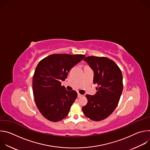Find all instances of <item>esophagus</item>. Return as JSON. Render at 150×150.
Instances as JSON below:
<instances>
[{
	"label": "esophagus",
	"instance_id": "obj_1",
	"mask_svg": "<svg viewBox=\"0 0 150 150\" xmlns=\"http://www.w3.org/2000/svg\"><path fill=\"white\" fill-rule=\"evenodd\" d=\"M82 95L80 94L79 93H78V97H82Z\"/></svg>",
	"mask_w": 150,
	"mask_h": 150
}]
</instances>
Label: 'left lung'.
Instances as JSON below:
<instances>
[{"instance_id":"8db88e82","label":"left lung","mask_w":150,"mask_h":150,"mask_svg":"<svg viewBox=\"0 0 150 150\" xmlns=\"http://www.w3.org/2000/svg\"><path fill=\"white\" fill-rule=\"evenodd\" d=\"M94 72L97 93L87 95V104L82 107L85 116L94 121L108 117L115 110L123 90L122 74L112 60L105 57L88 56L83 59Z\"/></svg>"}]
</instances>
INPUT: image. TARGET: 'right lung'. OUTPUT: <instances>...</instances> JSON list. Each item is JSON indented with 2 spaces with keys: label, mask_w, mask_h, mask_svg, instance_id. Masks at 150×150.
<instances>
[{
  "label": "right lung",
  "mask_w": 150,
  "mask_h": 150,
  "mask_svg": "<svg viewBox=\"0 0 150 150\" xmlns=\"http://www.w3.org/2000/svg\"><path fill=\"white\" fill-rule=\"evenodd\" d=\"M85 56L54 54L38 63L33 76V94L38 109L49 120L58 122L68 115L77 93L74 90L67 91L61 86V82Z\"/></svg>",
  "instance_id": "obj_1"
}]
</instances>
